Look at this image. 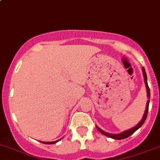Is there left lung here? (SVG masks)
Listing matches in <instances>:
<instances>
[{"instance_id": "left-lung-1", "label": "left lung", "mask_w": 160, "mask_h": 160, "mask_svg": "<svg viewBox=\"0 0 160 160\" xmlns=\"http://www.w3.org/2000/svg\"><path fill=\"white\" fill-rule=\"evenodd\" d=\"M143 77H144L145 84H146V88H147V92H148V97L149 98V99H150V88H149V87H148V79H147V74H146V72H145L144 68H143ZM148 108H149V100H148V102H147L146 110H145L144 114H143V119H141V121L139 122V123H138V124L136 125V127H134V128H132L129 129V130H128V131H125V132H122V133L116 134V135H113V134H109V133H107V132H104L103 130H101V129L99 128L98 127H97V129L99 131H100V132H101L102 134H103L104 136H108V137L112 138V139H125V138L129 137V136H130L131 135H132V134H133L134 132H136V130H138V129H139V128H140V127L143 124V123H144L145 120H146L147 116H148Z\"/></svg>"}]
</instances>
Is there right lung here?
<instances>
[{
  "instance_id": "right-lung-1",
  "label": "right lung",
  "mask_w": 160,
  "mask_h": 160,
  "mask_svg": "<svg viewBox=\"0 0 160 160\" xmlns=\"http://www.w3.org/2000/svg\"><path fill=\"white\" fill-rule=\"evenodd\" d=\"M58 141H54V142H41L43 143H45V144H53V143H57Z\"/></svg>"
}]
</instances>
